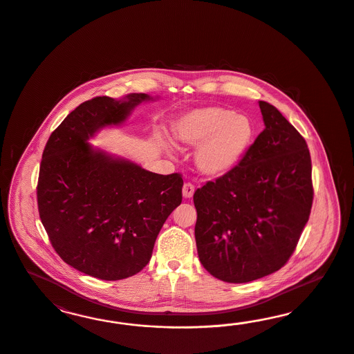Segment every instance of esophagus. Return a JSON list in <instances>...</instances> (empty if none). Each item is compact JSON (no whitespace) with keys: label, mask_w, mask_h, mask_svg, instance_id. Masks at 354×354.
<instances>
[{"label":"esophagus","mask_w":354,"mask_h":354,"mask_svg":"<svg viewBox=\"0 0 354 354\" xmlns=\"http://www.w3.org/2000/svg\"><path fill=\"white\" fill-rule=\"evenodd\" d=\"M193 193H194V185H193L192 183H184V185H183V196H184V198H191Z\"/></svg>","instance_id":"esophagus-1"}]
</instances>
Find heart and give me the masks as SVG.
Masks as SVG:
<instances>
[{"mask_svg": "<svg viewBox=\"0 0 354 354\" xmlns=\"http://www.w3.org/2000/svg\"><path fill=\"white\" fill-rule=\"evenodd\" d=\"M256 129L247 115L225 106L193 109L178 119L174 136L196 147L194 161L207 176H222L241 161L254 140Z\"/></svg>", "mask_w": 354, "mask_h": 354, "instance_id": "heart-1", "label": "heart"}]
</instances>
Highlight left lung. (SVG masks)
Wrapping results in <instances>:
<instances>
[{
  "mask_svg": "<svg viewBox=\"0 0 354 354\" xmlns=\"http://www.w3.org/2000/svg\"><path fill=\"white\" fill-rule=\"evenodd\" d=\"M265 129L230 172L193 194L198 258L213 277L248 283L283 268L313 204L308 144L278 109L259 101Z\"/></svg>",
  "mask_w": 354,
  "mask_h": 354,
  "instance_id": "left-lung-1",
  "label": "left lung"
}]
</instances>
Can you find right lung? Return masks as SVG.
Returning <instances> with one entry per match:
<instances>
[{
	"mask_svg": "<svg viewBox=\"0 0 354 354\" xmlns=\"http://www.w3.org/2000/svg\"><path fill=\"white\" fill-rule=\"evenodd\" d=\"M148 100L145 93L88 100L43 151L36 188L41 223L58 256L93 278L120 280L145 268L162 225L182 203V174L147 171L86 142Z\"/></svg>",
	"mask_w": 354,
	"mask_h": 354,
	"instance_id": "1",
	"label": "right lung"
}]
</instances>
